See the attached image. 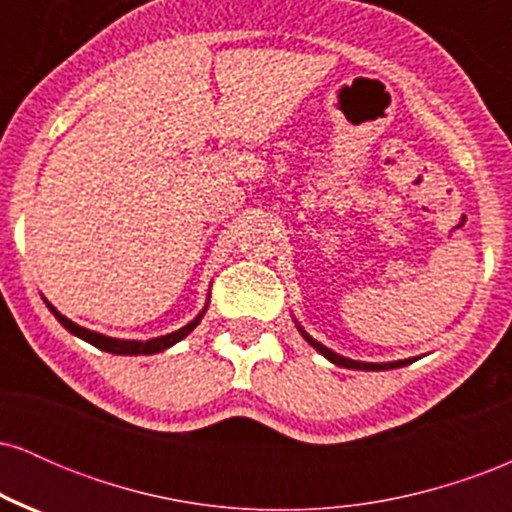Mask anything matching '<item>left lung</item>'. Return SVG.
Returning a JSON list of instances; mask_svg holds the SVG:
<instances>
[{
	"label": "left lung",
	"mask_w": 512,
	"mask_h": 512,
	"mask_svg": "<svg viewBox=\"0 0 512 512\" xmlns=\"http://www.w3.org/2000/svg\"><path fill=\"white\" fill-rule=\"evenodd\" d=\"M298 330H301V325H298ZM301 334H303L305 342L313 346V349L320 351V354L325 356V358H330L334 366H342V368H354V370H390V368L409 366V363L414 361V358H407V361H395V363H363V361H351V358H344V356L334 354L332 349H327V346H322L320 342H315V339L310 337V334H305L303 330H301Z\"/></svg>",
	"instance_id": "1"
}]
</instances>
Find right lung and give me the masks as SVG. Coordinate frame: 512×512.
I'll use <instances>...</instances> for the list:
<instances>
[{"mask_svg": "<svg viewBox=\"0 0 512 512\" xmlns=\"http://www.w3.org/2000/svg\"><path fill=\"white\" fill-rule=\"evenodd\" d=\"M48 308H50V313L55 315L57 320H60V325L64 327V330H69L72 334H76V337H79V339H84V342L93 344V346H96V349L108 351V354H122V356H139V354L149 356V354H158V351H166L168 346L178 344L180 339H185L187 334L195 330V327L199 325V320H202V317H204V310H207V308H204L202 313H199L195 320L190 322V325L180 327L178 332H170V334H166V337L149 339V342H129V339H113V337H105V334L86 330V327H79V325H76V322L69 320V317H64V315L57 313V308H52L50 303H48Z\"/></svg>", "mask_w": 512, "mask_h": 512, "instance_id": "1", "label": "right lung"}]
</instances>
